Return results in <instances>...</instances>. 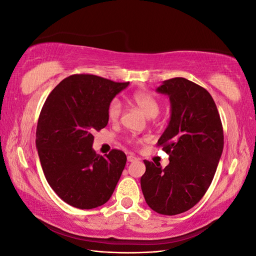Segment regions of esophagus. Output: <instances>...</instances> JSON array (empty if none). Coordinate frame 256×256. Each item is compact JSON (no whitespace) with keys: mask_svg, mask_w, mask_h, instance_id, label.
<instances>
[{"mask_svg":"<svg viewBox=\"0 0 256 256\" xmlns=\"http://www.w3.org/2000/svg\"><path fill=\"white\" fill-rule=\"evenodd\" d=\"M127 160H128V162H134L136 160V157L134 156V154H128Z\"/></svg>","mask_w":256,"mask_h":256,"instance_id":"1","label":"esophagus"}]
</instances>
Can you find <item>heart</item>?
<instances>
[{
	"label": "heart",
	"instance_id": "heart-1",
	"mask_svg": "<svg viewBox=\"0 0 256 256\" xmlns=\"http://www.w3.org/2000/svg\"><path fill=\"white\" fill-rule=\"evenodd\" d=\"M134 104L138 106V109H140L147 118H156L159 114L161 106L160 102L157 97H154L150 92H136L131 97ZM122 113V106L120 100L118 98H113L109 106H108V118L112 122H118L120 118V115ZM128 142L134 143V138H128Z\"/></svg>",
	"mask_w": 256,
	"mask_h": 256
}]
</instances>
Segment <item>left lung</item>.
Instances as JSON below:
<instances>
[{
    "mask_svg": "<svg viewBox=\"0 0 256 256\" xmlns=\"http://www.w3.org/2000/svg\"><path fill=\"white\" fill-rule=\"evenodd\" d=\"M157 92L171 102V120L157 143L170 164L162 168L144 160L141 188L152 210L174 216L189 210L208 190L223 150V128L212 95L194 82L173 78Z\"/></svg>",
    "mask_w": 256,
    "mask_h": 256,
    "instance_id": "1",
    "label": "left lung"
}]
</instances>
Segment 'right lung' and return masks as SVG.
Here are the masks:
<instances>
[{
	"label": "right lung",
	"mask_w": 256,
	"mask_h": 256,
	"mask_svg": "<svg viewBox=\"0 0 256 256\" xmlns=\"http://www.w3.org/2000/svg\"><path fill=\"white\" fill-rule=\"evenodd\" d=\"M129 82L95 74H72L46 99L36 129V147L44 174L65 203L92 209L110 200L127 157L112 150L106 157L92 150L95 131L108 125V106Z\"/></svg>",
	"instance_id": "1"
}]
</instances>
